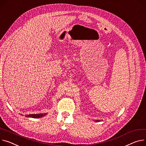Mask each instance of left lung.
I'll return each mask as SVG.
<instances>
[{
	"mask_svg": "<svg viewBox=\"0 0 146 146\" xmlns=\"http://www.w3.org/2000/svg\"><path fill=\"white\" fill-rule=\"evenodd\" d=\"M99 121V120H98V121Z\"/></svg>",
	"mask_w": 146,
	"mask_h": 146,
	"instance_id": "1",
	"label": "left lung"
}]
</instances>
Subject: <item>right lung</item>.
I'll use <instances>...</instances> for the list:
<instances>
[{"label":"right lung","mask_w":146,"mask_h":146,"mask_svg":"<svg viewBox=\"0 0 146 146\" xmlns=\"http://www.w3.org/2000/svg\"><path fill=\"white\" fill-rule=\"evenodd\" d=\"M46 114V113H42V114H29L26 115V117H30L32 118H39V117H42L43 116L45 115Z\"/></svg>","instance_id":"add662e5"}]
</instances>
